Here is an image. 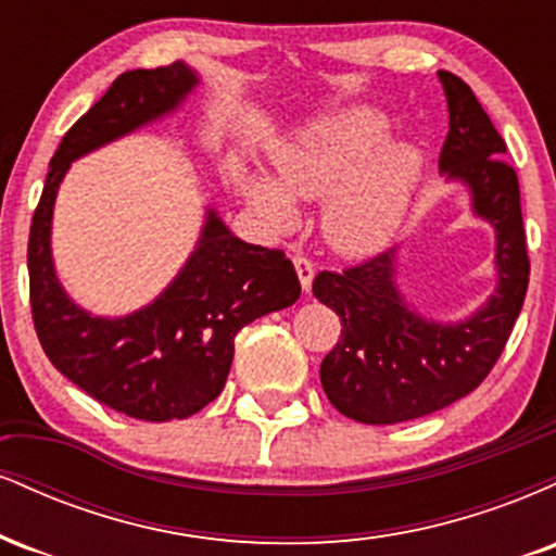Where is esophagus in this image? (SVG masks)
Segmentation results:
<instances>
[{"label": "esophagus", "mask_w": 556, "mask_h": 556, "mask_svg": "<svg viewBox=\"0 0 556 556\" xmlns=\"http://www.w3.org/2000/svg\"><path fill=\"white\" fill-rule=\"evenodd\" d=\"M292 264H295V271H298V279H300V287H303V292H311V282H314V264L303 256L292 258Z\"/></svg>", "instance_id": "esophagus-1"}]
</instances>
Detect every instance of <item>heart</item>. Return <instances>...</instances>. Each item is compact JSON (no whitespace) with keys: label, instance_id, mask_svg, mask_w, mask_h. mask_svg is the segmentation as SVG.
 Here are the masks:
<instances>
[{"label":"heart","instance_id":"obj_1","mask_svg":"<svg viewBox=\"0 0 556 556\" xmlns=\"http://www.w3.org/2000/svg\"><path fill=\"white\" fill-rule=\"evenodd\" d=\"M389 136L392 125L371 106L318 119L274 151V182L248 177V201L266 225L282 232L295 225V201L327 194L321 206L327 245L350 258L374 256L400 232L424 177L416 146Z\"/></svg>","mask_w":556,"mask_h":556}]
</instances>
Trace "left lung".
<instances>
[{"instance_id": "1", "label": "left lung", "mask_w": 556, "mask_h": 556, "mask_svg": "<svg viewBox=\"0 0 556 556\" xmlns=\"http://www.w3.org/2000/svg\"><path fill=\"white\" fill-rule=\"evenodd\" d=\"M439 80L450 110L439 169L468 185L473 214L494 227L496 290L473 316L442 324L405 303L394 248L344 271H318L314 295L342 318L321 387L342 416L368 426L429 416L473 392L500 361L528 290L531 261L518 175L502 159L507 146L468 83L446 70Z\"/></svg>"}]
</instances>
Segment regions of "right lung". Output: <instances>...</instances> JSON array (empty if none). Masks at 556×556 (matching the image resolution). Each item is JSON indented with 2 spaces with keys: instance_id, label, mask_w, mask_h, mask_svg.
Here are the masks:
<instances>
[{
  "instance_id": "right-lung-1",
  "label": "right lung",
  "mask_w": 556,
  "mask_h": 556,
  "mask_svg": "<svg viewBox=\"0 0 556 556\" xmlns=\"http://www.w3.org/2000/svg\"><path fill=\"white\" fill-rule=\"evenodd\" d=\"M195 86L198 75L182 62L119 75L62 138L28 238L30 314L47 358L93 400L154 424L188 418L219 397L235 334L300 298L292 261L240 240L214 208L180 274L136 314L91 316L56 279L52 214L70 164L175 112Z\"/></svg>"
}]
</instances>
